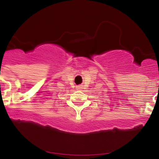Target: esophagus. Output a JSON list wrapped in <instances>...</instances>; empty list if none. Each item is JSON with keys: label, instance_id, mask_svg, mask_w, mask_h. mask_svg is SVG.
I'll return each instance as SVG.
<instances>
[{"label": "esophagus", "instance_id": "34e87169", "mask_svg": "<svg viewBox=\"0 0 159 159\" xmlns=\"http://www.w3.org/2000/svg\"><path fill=\"white\" fill-rule=\"evenodd\" d=\"M77 89H78V90H81V89H82V86H81V85L78 86V87H77Z\"/></svg>", "mask_w": 159, "mask_h": 159}]
</instances>
